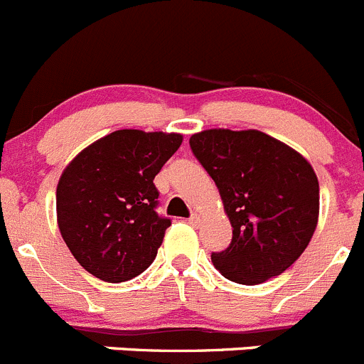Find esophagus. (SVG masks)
<instances>
[{
  "label": "esophagus",
  "instance_id": "34e87169",
  "mask_svg": "<svg viewBox=\"0 0 364 364\" xmlns=\"http://www.w3.org/2000/svg\"><path fill=\"white\" fill-rule=\"evenodd\" d=\"M199 220H201V217H199L198 213H192V215H190V219H188V223L192 224V226H196V224H198Z\"/></svg>",
  "mask_w": 364,
  "mask_h": 364
}]
</instances>
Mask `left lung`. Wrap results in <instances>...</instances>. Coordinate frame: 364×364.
Segmentation results:
<instances>
[{"label":"left lung","mask_w":364,"mask_h":364,"mask_svg":"<svg viewBox=\"0 0 364 364\" xmlns=\"http://www.w3.org/2000/svg\"><path fill=\"white\" fill-rule=\"evenodd\" d=\"M212 176L233 228L232 244L212 253L228 280L257 285L293 266L314 235L320 185L311 163L257 129H206L190 138Z\"/></svg>","instance_id":"obj_1"}]
</instances>
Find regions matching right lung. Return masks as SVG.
I'll return each instance as SVG.
<instances>
[{"mask_svg": "<svg viewBox=\"0 0 364 364\" xmlns=\"http://www.w3.org/2000/svg\"><path fill=\"white\" fill-rule=\"evenodd\" d=\"M183 134L120 129L87 145L57 185V224L77 262L104 282L144 273L171 219L156 213L154 178Z\"/></svg>", "mask_w": 364, "mask_h": 364, "instance_id": "obj_1", "label": "right lung"}]
</instances>
